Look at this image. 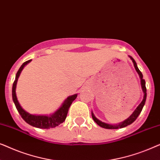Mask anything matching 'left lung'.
<instances>
[{
    "instance_id": "1",
    "label": "left lung",
    "mask_w": 160,
    "mask_h": 160,
    "mask_svg": "<svg viewBox=\"0 0 160 160\" xmlns=\"http://www.w3.org/2000/svg\"><path fill=\"white\" fill-rule=\"evenodd\" d=\"M130 58L131 60H132V62L133 64H134V66H135V68L136 70V71L138 72V73L139 74V76L140 78H141V87H142V89H143V92H144V96H143V99L142 100V102L141 103L139 104V106L137 107L136 109H135L134 112L132 113V114L130 116V117L128 118V119H127L126 120H124V122H121V123L119 124H116V125H111V124H106V123H104V122H102L101 121H100L99 119H98L97 118H96L95 116H94L93 113L92 112V119L94 121H95L96 123H97L98 125L100 127H101L102 128H106V129H119V128H125L128 125H130L132 123V122H134L135 121V119H137L140 113H141L142 109L143 108V106L144 104H145V102H146V82H145V80L143 78V74L141 72V71L138 69V68L137 66V64L136 62H135V61L134 59H133L132 57L130 56Z\"/></svg>"
}]
</instances>
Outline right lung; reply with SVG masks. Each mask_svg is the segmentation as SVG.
I'll list each match as a JSON object with an SVG mask.
<instances>
[{
  "label": "right lung",
  "instance_id": "obj_1",
  "mask_svg": "<svg viewBox=\"0 0 160 160\" xmlns=\"http://www.w3.org/2000/svg\"><path fill=\"white\" fill-rule=\"evenodd\" d=\"M31 60H29L26 61L21 65V67L19 68V71H17L16 74V78L14 83H13V87H12V98L13 101H14L15 106L19 113V114L22 117V118L27 122L28 124H29L30 125L35 128H41V129H49V128H53L55 127L58 126L59 124L62 123L66 119L68 112V109L71 106V105L74 100L76 99L77 97V95H73L72 96H70L65 100L63 102L62 106L56 111L54 114L52 116H36V115H32L30 114L29 113L26 112L24 109L22 108L20 105H19L18 100H17V95H16V86H17V82L18 80V78L20 74L21 71H22L23 68L25 67L28 63H29Z\"/></svg>",
  "mask_w": 160,
  "mask_h": 160
}]
</instances>
